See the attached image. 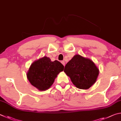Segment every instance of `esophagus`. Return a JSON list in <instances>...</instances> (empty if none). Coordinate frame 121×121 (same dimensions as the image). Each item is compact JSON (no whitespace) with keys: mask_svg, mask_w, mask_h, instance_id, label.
Instances as JSON below:
<instances>
[{"mask_svg":"<svg viewBox=\"0 0 121 121\" xmlns=\"http://www.w3.org/2000/svg\"><path fill=\"white\" fill-rule=\"evenodd\" d=\"M61 63H62V64H63V65H64V66H65V63L64 61H62V62H61Z\"/></svg>","mask_w":121,"mask_h":121,"instance_id":"34e87169","label":"esophagus"}]
</instances>
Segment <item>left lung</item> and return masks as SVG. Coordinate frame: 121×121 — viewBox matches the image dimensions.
Here are the masks:
<instances>
[{
	"label": "left lung",
	"mask_w": 121,
	"mask_h": 121,
	"mask_svg": "<svg viewBox=\"0 0 121 121\" xmlns=\"http://www.w3.org/2000/svg\"><path fill=\"white\" fill-rule=\"evenodd\" d=\"M64 72L76 87L86 90L96 82L99 71L92 60L77 54L65 65Z\"/></svg>",
	"instance_id": "obj_1"
}]
</instances>
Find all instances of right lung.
<instances>
[{"label":"right lung","mask_w":121,"mask_h":121,"mask_svg":"<svg viewBox=\"0 0 121 121\" xmlns=\"http://www.w3.org/2000/svg\"><path fill=\"white\" fill-rule=\"evenodd\" d=\"M64 66L58 60L52 62L44 56L35 60L26 73L30 83L39 91H46L54 83L57 75L63 71Z\"/></svg>","instance_id":"add662e5"}]
</instances>
